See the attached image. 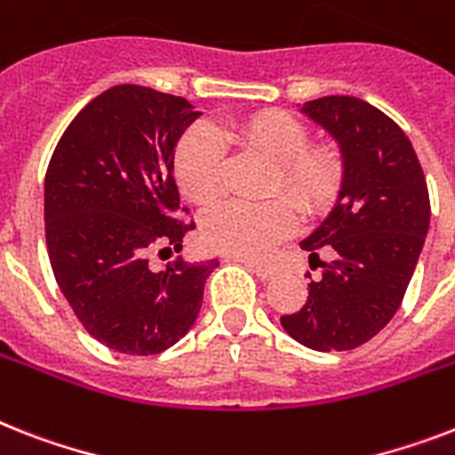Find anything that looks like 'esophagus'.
<instances>
[{"label":"esophagus","mask_w":455,"mask_h":455,"mask_svg":"<svg viewBox=\"0 0 455 455\" xmlns=\"http://www.w3.org/2000/svg\"><path fill=\"white\" fill-rule=\"evenodd\" d=\"M231 261H240V264H245L250 271L257 275L259 280H273L275 278V268H271V266L266 264H257V261H250V259H243V257H231Z\"/></svg>","instance_id":"34e87169"}]
</instances>
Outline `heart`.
Masks as SVG:
<instances>
[{
    "instance_id": "heart-1",
    "label": "heart",
    "mask_w": 455,
    "mask_h": 455,
    "mask_svg": "<svg viewBox=\"0 0 455 455\" xmlns=\"http://www.w3.org/2000/svg\"><path fill=\"white\" fill-rule=\"evenodd\" d=\"M261 151L275 161L273 189H283L304 212H320L341 184V158L330 147H308V128L285 112H257L231 124L194 125L175 149V177L194 203L215 201L224 182V142ZM297 227L287 198L264 203L227 201L203 217V240L220 252L257 259Z\"/></svg>"
}]
</instances>
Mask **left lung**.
Returning a JSON list of instances; mask_svg holds the SVG:
<instances>
[{"label":"left lung","mask_w":455,"mask_h":455,"mask_svg":"<svg viewBox=\"0 0 455 455\" xmlns=\"http://www.w3.org/2000/svg\"><path fill=\"white\" fill-rule=\"evenodd\" d=\"M301 114L339 144L341 187L334 208L299 245L317 261L334 252L320 280L308 283L301 311L280 317L306 348L350 350L367 343L400 308L430 228L423 168L400 125L369 102L327 95Z\"/></svg>","instance_id":"left-lung-1"}]
</instances>
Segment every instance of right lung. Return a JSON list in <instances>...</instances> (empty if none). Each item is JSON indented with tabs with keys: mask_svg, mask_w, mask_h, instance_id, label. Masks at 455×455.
Segmentation results:
<instances>
[{
	"mask_svg": "<svg viewBox=\"0 0 455 455\" xmlns=\"http://www.w3.org/2000/svg\"><path fill=\"white\" fill-rule=\"evenodd\" d=\"M201 116L177 95L121 84L91 100L62 132L44 182L48 259L86 331L125 355L175 346L201 313L220 261L151 271L149 254L180 252L194 224L180 208L175 147Z\"/></svg>",
	"mask_w": 455,
	"mask_h": 455,
	"instance_id": "right-lung-1",
	"label": "right lung"
}]
</instances>
